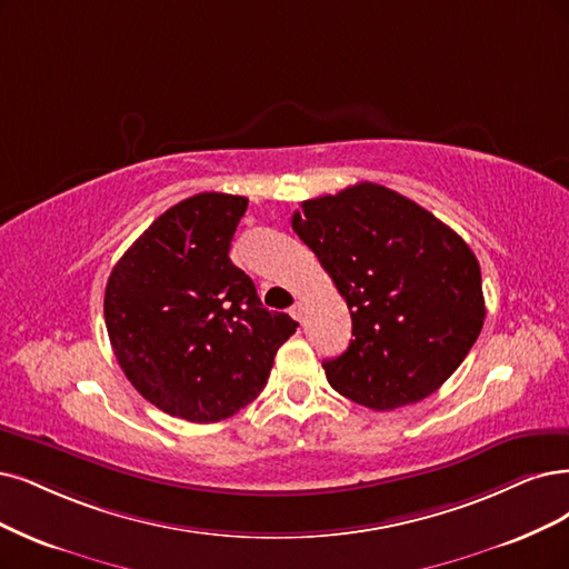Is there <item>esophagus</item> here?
Returning a JSON list of instances; mask_svg holds the SVG:
<instances>
[{"label": "esophagus", "instance_id": "esophagus-1", "mask_svg": "<svg viewBox=\"0 0 569 569\" xmlns=\"http://www.w3.org/2000/svg\"><path fill=\"white\" fill-rule=\"evenodd\" d=\"M290 317L296 319V321H302V319H305V305H302L300 300L290 307Z\"/></svg>", "mask_w": 569, "mask_h": 569}]
</instances>
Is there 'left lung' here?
Segmentation results:
<instances>
[{"label": "left lung", "instance_id": "left-lung-1", "mask_svg": "<svg viewBox=\"0 0 569 569\" xmlns=\"http://www.w3.org/2000/svg\"><path fill=\"white\" fill-rule=\"evenodd\" d=\"M296 234L351 311L347 351L323 361L330 387L372 410L431 396L486 321L480 267L457 231L382 184L302 203Z\"/></svg>", "mask_w": 569, "mask_h": 569}]
</instances>
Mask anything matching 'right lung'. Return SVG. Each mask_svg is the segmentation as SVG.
<instances>
[{"label":"right lung","mask_w":569,"mask_h":569,"mask_svg":"<svg viewBox=\"0 0 569 569\" xmlns=\"http://www.w3.org/2000/svg\"><path fill=\"white\" fill-rule=\"evenodd\" d=\"M246 197L201 192L168 208L114 264L104 326L129 382L159 410L220 422L264 389L296 332L229 260Z\"/></svg>","instance_id":"right-lung-1"}]
</instances>
